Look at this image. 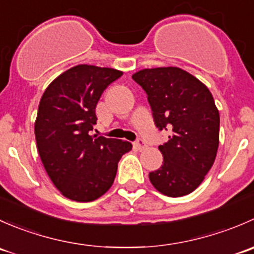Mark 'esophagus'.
I'll list each match as a JSON object with an SVG mask.
<instances>
[{
  "label": "esophagus",
  "instance_id": "esophagus-1",
  "mask_svg": "<svg viewBox=\"0 0 254 254\" xmlns=\"http://www.w3.org/2000/svg\"><path fill=\"white\" fill-rule=\"evenodd\" d=\"M134 147L136 148L137 151H143V150H146V147H147V146H146V143L143 142L142 140H137V141L134 143Z\"/></svg>",
  "mask_w": 254,
  "mask_h": 254
}]
</instances>
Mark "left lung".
<instances>
[{"mask_svg": "<svg viewBox=\"0 0 254 254\" xmlns=\"http://www.w3.org/2000/svg\"><path fill=\"white\" fill-rule=\"evenodd\" d=\"M132 78L147 94L156 127L171 131L158 146L163 163L148 175L150 182L171 198L187 195L204 181L219 147L220 114L211 92L173 66L143 68Z\"/></svg>", "mask_w": 254, "mask_h": 254, "instance_id": "1", "label": "left lung"}]
</instances>
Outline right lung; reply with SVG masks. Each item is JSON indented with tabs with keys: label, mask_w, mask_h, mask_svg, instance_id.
<instances>
[{
	"label": "right lung",
	"mask_w": 254,
	"mask_h": 254,
	"mask_svg": "<svg viewBox=\"0 0 254 254\" xmlns=\"http://www.w3.org/2000/svg\"><path fill=\"white\" fill-rule=\"evenodd\" d=\"M122 71L77 65L58 76L40 99L34 124L38 152L49 178L71 200L93 201L109 190L118 162L132 145L92 136L96 107Z\"/></svg>",
	"instance_id": "add662e5"
}]
</instances>
